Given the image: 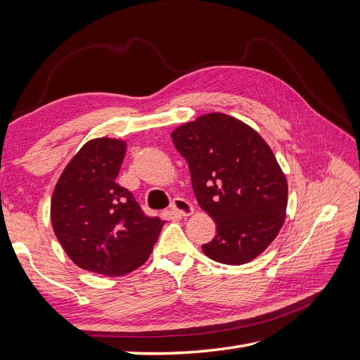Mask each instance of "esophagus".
<instances>
[{"label": "esophagus", "instance_id": "1", "mask_svg": "<svg viewBox=\"0 0 360 360\" xmlns=\"http://www.w3.org/2000/svg\"><path fill=\"white\" fill-rule=\"evenodd\" d=\"M193 205L183 200V198H176L172 202H171V212L172 214H176L179 217H186V216H191L193 213Z\"/></svg>", "mask_w": 360, "mask_h": 360}]
</instances>
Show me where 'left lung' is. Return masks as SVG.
I'll use <instances>...</instances> for the list:
<instances>
[{
	"instance_id": "obj_1",
	"label": "left lung",
	"mask_w": 360,
	"mask_h": 360,
	"mask_svg": "<svg viewBox=\"0 0 360 360\" xmlns=\"http://www.w3.org/2000/svg\"><path fill=\"white\" fill-rule=\"evenodd\" d=\"M186 159L201 209L216 224L202 252L222 264H245L263 254L285 221L288 184L261 135L246 123L210 112L171 134Z\"/></svg>"
}]
</instances>
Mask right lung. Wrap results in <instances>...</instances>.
<instances>
[{"instance_id": "obj_1", "label": "right lung", "mask_w": 360, "mask_h": 360, "mask_svg": "<svg viewBox=\"0 0 360 360\" xmlns=\"http://www.w3.org/2000/svg\"><path fill=\"white\" fill-rule=\"evenodd\" d=\"M126 141L94 138L61 172L51 222L73 263L103 276H123L148 259L165 221L148 217L132 192L115 181Z\"/></svg>"}]
</instances>
